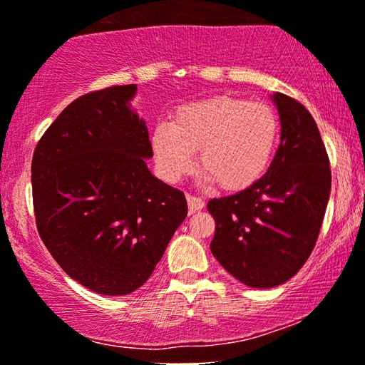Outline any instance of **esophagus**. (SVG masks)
<instances>
[{
  "mask_svg": "<svg viewBox=\"0 0 365 365\" xmlns=\"http://www.w3.org/2000/svg\"><path fill=\"white\" fill-rule=\"evenodd\" d=\"M187 202H188V210H190V213H195L205 207V202L195 195H187Z\"/></svg>",
  "mask_w": 365,
  "mask_h": 365,
  "instance_id": "1",
  "label": "esophagus"
}]
</instances>
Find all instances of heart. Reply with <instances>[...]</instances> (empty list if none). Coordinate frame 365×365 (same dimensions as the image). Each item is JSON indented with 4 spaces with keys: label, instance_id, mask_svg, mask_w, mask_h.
<instances>
[{
    "label": "heart",
    "instance_id": "1",
    "mask_svg": "<svg viewBox=\"0 0 365 365\" xmlns=\"http://www.w3.org/2000/svg\"><path fill=\"white\" fill-rule=\"evenodd\" d=\"M279 142V118L265 103L233 96L178 106L172 123L152 132V152L165 182L178 183L195 170V152L205 183L227 192L254 185L267 172Z\"/></svg>",
    "mask_w": 365,
    "mask_h": 365
}]
</instances>
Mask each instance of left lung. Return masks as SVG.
<instances>
[{"mask_svg":"<svg viewBox=\"0 0 365 365\" xmlns=\"http://www.w3.org/2000/svg\"><path fill=\"white\" fill-rule=\"evenodd\" d=\"M280 116V145L269 170L235 195L213 198L210 250L228 274L254 289L284 284L312 254L330 195V167L309 110L272 95Z\"/></svg>","mask_w":365,"mask_h":365,"instance_id":"obj_1","label":"left lung"}]
</instances>
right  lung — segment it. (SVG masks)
<instances>
[{
    "mask_svg": "<svg viewBox=\"0 0 365 365\" xmlns=\"http://www.w3.org/2000/svg\"><path fill=\"white\" fill-rule=\"evenodd\" d=\"M137 85L71 101L38 142L33 207L43 244L68 277L101 295L142 287L185 220L183 192L153 177L152 143L130 101Z\"/></svg>",
    "mask_w": 365,
    "mask_h": 365,
    "instance_id": "add662e5",
    "label": "right lung"
}]
</instances>
